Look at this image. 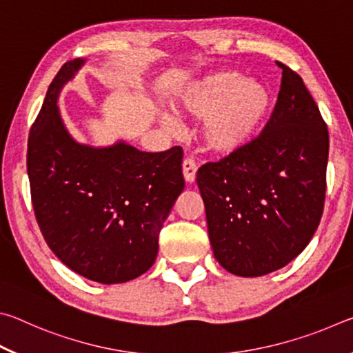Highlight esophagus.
<instances>
[{
  "label": "esophagus",
  "instance_id": "obj_1",
  "mask_svg": "<svg viewBox=\"0 0 353 353\" xmlns=\"http://www.w3.org/2000/svg\"><path fill=\"white\" fill-rule=\"evenodd\" d=\"M182 171H183V177L187 182H194L196 179V171H198V166H196V162L193 159L187 157L182 163Z\"/></svg>",
  "mask_w": 353,
  "mask_h": 353
}]
</instances>
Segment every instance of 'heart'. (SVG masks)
<instances>
[{"label": "heart", "instance_id": "heart-1", "mask_svg": "<svg viewBox=\"0 0 353 353\" xmlns=\"http://www.w3.org/2000/svg\"><path fill=\"white\" fill-rule=\"evenodd\" d=\"M179 107L185 115L204 118L201 139L208 151L230 155L259 134L271 110V93L234 71H219L191 85Z\"/></svg>", "mask_w": 353, "mask_h": 353}]
</instances>
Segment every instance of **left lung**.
<instances>
[{
    "instance_id": "1",
    "label": "left lung",
    "mask_w": 353,
    "mask_h": 353,
    "mask_svg": "<svg viewBox=\"0 0 353 353\" xmlns=\"http://www.w3.org/2000/svg\"><path fill=\"white\" fill-rule=\"evenodd\" d=\"M282 68L277 103L250 145L196 174L219 265L260 277L296 259L324 212L328 129L303 79Z\"/></svg>"
}]
</instances>
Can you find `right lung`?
Instances as JSON below:
<instances>
[{
	"label": "right lung",
	"mask_w": 353,
	"mask_h": 353,
	"mask_svg": "<svg viewBox=\"0 0 353 353\" xmlns=\"http://www.w3.org/2000/svg\"><path fill=\"white\" fill-rule=\"evenodd\" d=\"M59 70L28 140L31 201L41 235L63 265L93 282L123 283L154 265L159 234L182 193L181 146L143 152L126 143L94 149L71 139L57 109Z\"/></svg>",
	"instance_id": "1"
}]
</instances>
